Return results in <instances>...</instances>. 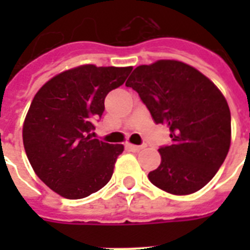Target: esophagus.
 Here are the masks:
<instances>
[{"label": "esophagus", "instance_id": "obj_1", "mask_svg": "<svg viewBox=\"0 0 250 250\" xmlns=\"http://www.w3.org/2000/svg\"><path fill=\"white\" fill-rule=\"evenodd\" d=\"M127 148L129 149V150H132V152H139V150H141V149L144 148L143 145H133V144H127Z\"/></svg>", "mask_w": 250, "mask_h": 250}]
</instances>
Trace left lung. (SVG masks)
<instances>
[{"instance_id": "8db88e82", "label": "left lung", "mask_w": 250, "mask_h": 250, "mask_svg": "<svg viewBox=\"0 0 250 250\" xmlns=\"http://www.w3.org/2000/svg\"><path fill=\"white\" fill-rule=\"evenodd\" d=\"M125 85L136 90L157 125L170 128L161 165L149 180L171 194L205 187L225 162L231 144V113L215 84L189 64L161 60L133 70Z\"/></svg>"}]
</instances>
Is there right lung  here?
Returning <instances> with one entry per match:
<instances>
[{
	"instance_id": "add662e5",
	"label": "right lung",
	"mask_w": 250,
	"mask_h": 250,
	"mask_svg": "<svg viewBox=\"0 0 250 250\" xmlns=\"http://www.w3.org/2000/svg\"><path fill=\"white\" fill-rule=\"evenodd\" d=\"M131 71L84 64L56 75L35 94L23 125L25 154L37 176L62 197L84 198L111 179L125 146L93 139L92 131L107 93Z\"/></svg>"
}]
</instances>
